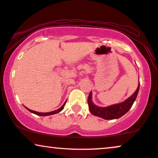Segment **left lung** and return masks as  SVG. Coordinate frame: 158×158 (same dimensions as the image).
Returning a JSON list of instances; mask_svg holds the SVG:
<instances>
[{"mask_svg":"<svg viewBox=\"0 0 158 158\" xmlns=\"http://www.w3.org/2000/svg\"><path fill=\"white\" fill-rule=\"evenodd\" d=\"M139 89V84L135 92L132 95L121 103L115 104L113 106L106 107V108H101L93 104L92 101V92H90L87 99L88 106L90 113L92 115L102 118L106 120L117 119L123 116L128 111L130 110L131 106H133L134 101L137 97Z\"/></svg>","mask_w":158,"mask_h":158,"instance_id":"1","label":"left lung"}]
</instances>
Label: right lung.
Segmentation results:
<instances>
[{
  "mask_svg": "<svg viewBox=\"0 0 158 158\" xmlns=\"http://www.w3.org/2000/svg\"><path fill=\"white\" fill-rule=\"evenodd\" d=\"M66 101L64 102V104L63 105V106H62L61 107H60V108L59 109H58V110H54V111H52V112H48V113H39V112H37V111L29 110V109H28L27 108H27V110H28L29 111H30L31 113H34V114H36V115H40V116H46V115H53V114H56V113H58L60 112V111H61V110H63V109H64V106H65V105H66Z\"/></svg>",
  "mask_w": 158,
  "mask_h": 158,
  "instance_id": "obj_1",
  "label": "right lung"
}]
</instances>
